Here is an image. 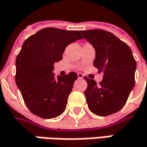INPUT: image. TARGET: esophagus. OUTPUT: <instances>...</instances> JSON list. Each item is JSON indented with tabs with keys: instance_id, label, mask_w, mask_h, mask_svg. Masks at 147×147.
<instances>
[{
	"instance_id": "esophagus-1",
	"label": "esophagus",
	"mask_w": 147,
	"mask_h": 147,
	"mask_svg": "<svg viewBox=\"0 0 147 147\" xmlns=\"http://www.w3.org/2000/svg\"><path fill=\"white\" fill-rule=\"evenodd\" d=\"M77 76H78V78H80V79H82V78H83V74L82 73H77Z\"/></svg>"
}]
</instances>
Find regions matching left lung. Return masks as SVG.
Segmentation results:
<instances>
[{
  "mask_svg": "<svg viewBox=\"0 0 147 147\" xmlns=\"http://www.w3.org/2000/svg\"><path fill=\"white\" fill-rule=\"evenodd\" d=\"M81 32L96 51L93 65L103 72L99 85L84 76L87 82L84 92L86 102L91 112L107 117L125 104L135 86L136 62L131 48L112 33L100 29Z\"/></svg>",
  "mask_w": 147,
  "mask_h": 147,
  "instance_id": "1",
  "label": "left lung"
}]
</instances>
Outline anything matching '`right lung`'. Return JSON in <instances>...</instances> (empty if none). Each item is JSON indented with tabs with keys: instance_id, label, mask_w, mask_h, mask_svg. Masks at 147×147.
Masks as SVG:
<instances>
[{
	"instance_id": "right-lung-1",
	"label": "right lung",
	"mask_w": 147,
	"mask_h": 147,
	"mask_svg": "<svg viewBox=\"0 0 147 147\" xmlns=\"http://www.w3.org/2000/svg\"><path fill=\"white\" fill-rule=\"evenodd\" d=\"M82 39L78 30L44 28L25 40L16 60V83L31 113L44 119L65 111L77 74L55 79L54 64L62 59L65 47Z\"/></svg>"
}]
</instances>
